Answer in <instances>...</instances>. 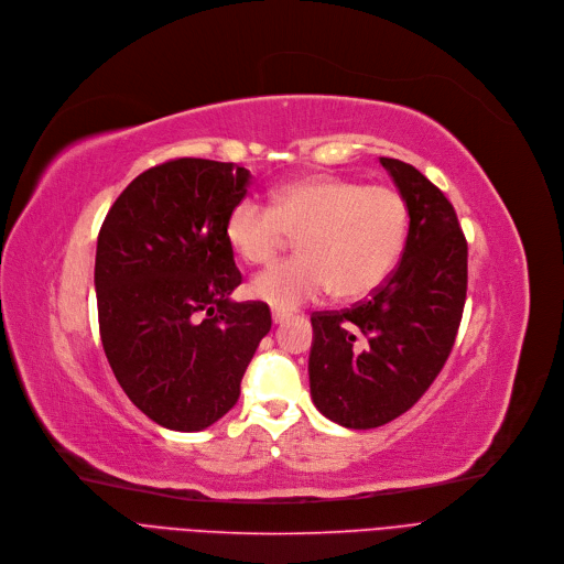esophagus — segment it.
Wrapping results in <instances>:
<instances>
[{"instance_id":"34e87169","label":"esophagus","mask_w":564,"mask_h":564,"mask_svg":"<svg viewBox=\"0 0 564 564\" xmlns=\"http://www.w3.org/2000/svg\"><path fill=\"white\" fill-rule=\"evenodd\" d=\"M284 321H286V314H282V312H273V324H275V326L284 324Z\"/></svg>"}]
</instances>
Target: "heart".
Instances as JSON below:
<instances>
[{
	"instance_id": "b5f03b06",
	"label": "heart",
	"mask_w": 564,
	"mask_h": 564,
	"mask_svg": "<svg viewBox=\"0 0 564 564\" xmlns=\"http://www.w3.org/2000/svg\"><path fill=\"white\" fill-rule=\"evenodd\" d=\"M231 250L248 263L271 261L299 234V257L265 268L250 296L289 312L326 291L360 299L379 289L404 254L409 208L383 185L312 174L280 185L273 206L254 197L234 204L225 227Z\"/></svg>"
}]
</instances>
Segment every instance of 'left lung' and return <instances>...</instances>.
Returning <instances> with one entry per match:
<instances>
[{
	"mask_svg": "<svg viewBox=\"0 0 564 564\" xmlns=\"http://www.w3.org/2000/svg\"><path fill=\"white\" fill-rule=\"evenodd\" d=\"M381 165L409 208L401 263L369 301L312 314V401L346 429L381 426L415 404L443 369L466 303L468 246L457 213L413 165Z\"/></svg>",
	"mask_w": 564,
	"mask_h": 564,
	"instance_id": "1",
	"label": "left lung"
}]
</instances>
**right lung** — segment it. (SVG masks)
Wrapping results in <instances>:
<instances>
[{"label":"right lung","instance_id":"add662e5","mask_svg":"<svg viewBox=\"0 0 564 564\" xmlns=\"http://www.w3.org/2000/svg\"><path fill=\"white\" fill-rule=\"evenodd\" d=\"M250 170L178 158L140 174L98 234L96 301L107 362L128 399L172 432H202L240 394L271 330L263 303H236L240 284L227 216Z\"/></svg>","mask_w":564,"mask_h":564}]
</instances>
